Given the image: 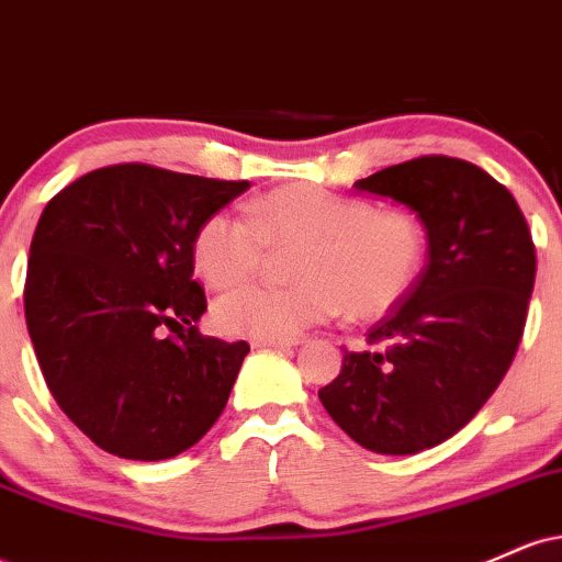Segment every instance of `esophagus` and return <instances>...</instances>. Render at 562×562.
Wrapping results in <instances>:
<instances>
[{
	"mask_svg": "<svg viewBox=\"0 0 562 562\" xmlns=\"http://www.w3.org/2000/svg\"><path fill=\"white\" fill-rule=\"evenodd\" d=\"M250 344H254V348H267V346L290 348V346H299L301 340L299 338H254Z\"/></svg>",
	"mask_w": 562,
	"mask_h": 562,
	"instance_id": "obj_1",
	"label": "esophagus"
}]
</instances>
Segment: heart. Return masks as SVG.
<instances>
[{
    "label": "heart",
    "mask_w": 562,
    "mask_h": 562,
    "mask_svg": "<svg viewBox=\"0 0 562 562\" xmlns=\"http://www.w3.org/2000/svg\"><path fill=\"white\" fill-rule=\"evenodd\" d=\"M269 245L293 254L299 282L243 285L214 306L218 330L248 338H293L346 308L351 319H378L420 280L428 232L409 209H378L312 184H290L248 205V218L218 211L200 224L192 263L211 288L250 280Z\"/></svg>",
    "instance_id": "1"
}]
</instances>
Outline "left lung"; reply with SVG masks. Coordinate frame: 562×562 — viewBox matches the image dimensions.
Here are the masks:
<instances>
[{"label": "left lung", "mask_w": 562, "mask_h": 562, "mask_svg": "<svg viewBox=\"0 0 562 562\" xmlns=\"http://www.w3.org/2000/svg\"><path fill=\"white\" fill-rule=\"evenodd\" d=\"M423 218L428 263L409 295L319 389L327 415L378 454H417L473 420L524 338L537 250L518 203L460 158L423 156L359 179Z\"/></svg>", "instance_id": "1"}]
</instances>
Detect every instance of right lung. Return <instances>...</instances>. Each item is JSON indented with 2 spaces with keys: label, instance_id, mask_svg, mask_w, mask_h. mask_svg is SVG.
I'll list each match as a JSON object with an SVG mask.
<instances>
[{
  "label": "right lung",
  "instance_id": "obj_1",
  "mask_svg": "<svg viewBox=\"0 0 562 562\" xmlns=\"http://www.w3.org/2000/svg\"><path fill=\"white\" fill-rule=\"evenodd\" d=\"M248 182L147 164L83 173L31 240L25 325L55 402L100 449L156 462L218 420L250 346L200 335V224Z\"/></svg>",
  "mask_w": 562,
  "mask_h": 562
}]
</instances>
